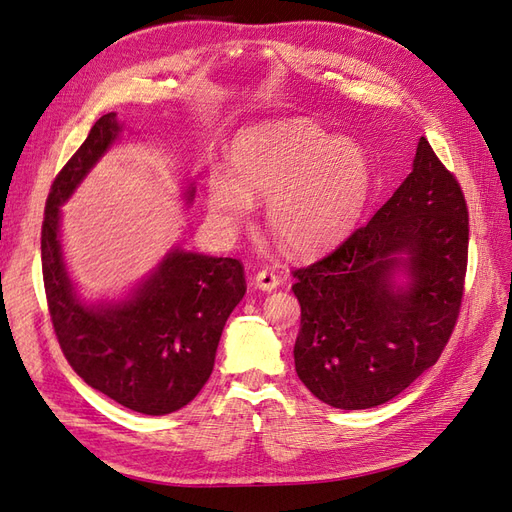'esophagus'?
<instances>
[{
    "label": "esophagus",
    "mask_w": 512,
    "mask_h": 512,
    "mask_svg": "<svg viewBox=\"0 0 512 512\" xmlns=\"http://www.w3.org/2000/svg\"><path fill=\"white\" fill-rule=\"evenodd\" d=\"M280 275H275L271 269H262V271H258L256 273V277H254V286L258 288V290H265V292H271V290H275L277 286H280Z\"/></svg>",
    "instance_id": "obj_1"
}]
</instances>
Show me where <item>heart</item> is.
<instances>
[{
  "label": "heart",
  "instance_id": "obj_1",
  "mask_svg": "<svg viewBox=\"0 0 512 512\" xmlns=\"http://www.w3.org/2000/svg\"><path fill=\"white\" fill-rule=\"evenodd\" d=\"M224 166L207 173L209 220L232 237L267 198L265 222L294 254H318L361 220L371 192V162L361 143L333 138L305 117L241 130Z\"/></svg>",
  "mask_w": 512,
  "mask_h": 512
}]
</instances>
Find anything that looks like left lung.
I'll return each mask as SVG.
<instances>
[{"label": "left lung", "mask_w": 512, "mask_h": 512, "mask_svg": "<svg viewBox=\"0 0 512 512\" xmlns=\"http://www.w3.org/2000/svg\"><path fill=\"white\" fill-rule=\"evenodd\" d=\"M468 207L421 136L412 173L365 226L297 269L294 369L339 410L386 404L440 359L459 316Z\"/></svg>", "instance_id": "8db88e82"}]
</instances>
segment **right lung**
Listing matches in <instances>:
<instances>
[{
	"instance_id": "obj_1",
	"label": "right lung",
	"mask_w": 512,
	"mask_h": 512,
	"mask_svg": "<svg viewBox=\"0 0 512 512\" xmlns=\"http://www.w3.org/2000/svg\"><path fill=\"white\" fill-rule=\"evenodd\" d=\"M115 113L102 115L61 168L46 198L42 275L53 329L68 363L91 389L134 412L170 414L209 380L224 324L245 294L235 258L170 247L128 297L87 303L61 252V205L121 138ZM194 198L190 183L185 200Z\"/></svg>"
}]
</instances>
